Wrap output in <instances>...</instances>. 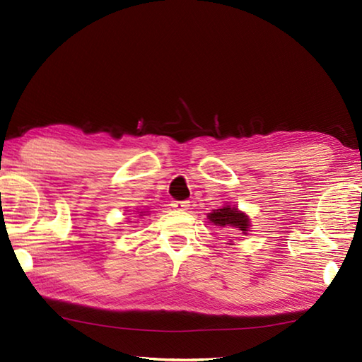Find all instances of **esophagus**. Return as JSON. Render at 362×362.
Returning <instances> with one entry per match:
<instances>
[{"label": "esophagus", "instance_id": "1", "mask_svg": "<svg viewBox=\"0 0 362 362\" xmlns=\"http://www.w3.org/2000/svg\"><path fill=\"white\" fill-rule=\"evenodd\" d=\"M173 209L174 210H180V211H183V210H188V206H189V202L188 201H173Z\"/></svg>", "mask_w": 362, "mask_h": 362}]
</instances>
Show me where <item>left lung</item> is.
I'll list each match as a JSON object with an SVG mask.
<instances>
[{"mask_svg":"<svg viewBox=\"0 0 362 362\" xmlns=\"http://www.w3.org/2000/svg\"><path fill=\"white\" fill-rule=\"evenodd\" d=\"M209 219L218 227H233L241 230L243 233L247 232L249 228V219L244 213L238 211V209H232V206H222L219 210H213V213L209 214Z\"/></svg>","mask_w":362,"mask_h":362,"instance_id":"obj_1","label":"left lung"}]
</instances>
